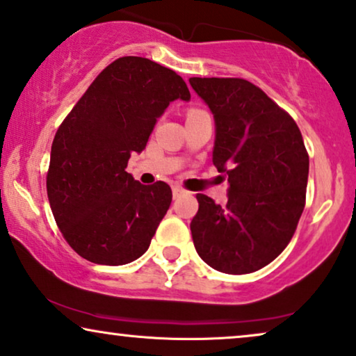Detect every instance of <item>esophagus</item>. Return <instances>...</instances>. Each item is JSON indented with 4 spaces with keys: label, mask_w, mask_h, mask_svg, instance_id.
Masks as SVG:
<instances>
[{
    "label": "esophagus",
    "mask_w": 356,
    "mask_h": 356,
    "mask_svg": "<svg viewBox=\"0 0 356 356\" xmlns=\"http://www.w3.org/2000/svg\"><path fill=\"white\" fill-rule=\"evenodd\" d=\"M183 193H184V189H183V188H179V186H173V196H175V197L181 196Z\"/></svg>",
    "instance_id": "34e87169"
}]
</instances>
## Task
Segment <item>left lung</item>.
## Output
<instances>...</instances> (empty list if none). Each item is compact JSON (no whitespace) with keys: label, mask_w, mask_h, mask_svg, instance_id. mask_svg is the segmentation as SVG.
I'll return each instance as SVG.
<instances>
[{"label":"left lung","mask_w":356,"mask_h":356,"mask_svg":"<svg viewBox=\"0 0 356 356\" xmlns=\"http://www.w3.org/2000/svg\"><path fill=\"white\" fill-rule=\"evenodd\" d=\"M216 124L212 163L227 173V204L197 195L195 248L211 268L245 275L284 250L298 227L309 155L298 124L242 78H189Z\"/></svg>","instance_id":"left-lung-1"}]
</instances>
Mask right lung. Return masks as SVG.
I'll list each match as a JSON object with an SVG mask.
<instances>
[{"label": "right lung", "instance_id": "add662e5", "mask_svg": "<svg viewBox=\"0 0 356 356\" xmlns=\"http://www.w3.org/2000/svg\"><path fill=\"white\" fill-rule=\"evenodd\" d=\"M175 99H191L181 76L149 58L122 57L96 76L58 127L47 196L60 232L85 260L126 265L149 248L172 189L163 181L145 186L126 168Z\"/></svg>", "mask_w": 356, "mask_h": 356}]
</instances>
